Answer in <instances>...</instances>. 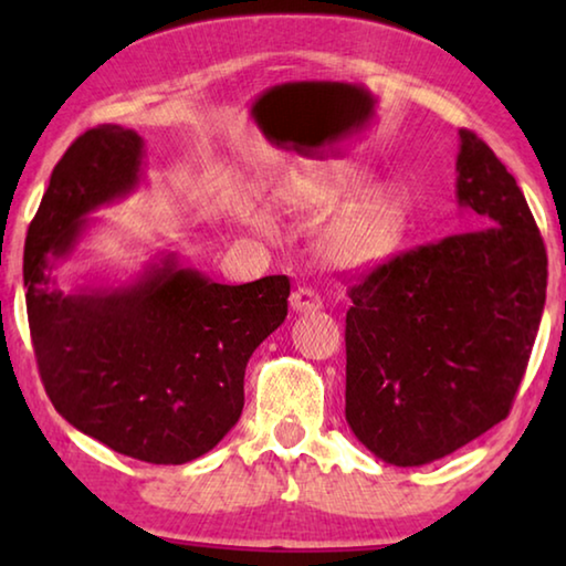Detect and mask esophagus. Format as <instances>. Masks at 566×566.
Masks as SVG:
<instances>
[{"label": "esophagus", "mask_w": 566, "mask_h": 566, "mask_svg": "<svg viewBox=\"0 0 566 566\" xmlns=\"http://www.w3.org/2000/svg\"><path fill=\"white\" fill-rule=\"evenodd\" d=\"M290 304H292V310L300 312V314L319 312L322 310V296L314 290H310V286H300V290L292 292Z\"/></svg>", "instance_id": "1"}]
</instances>
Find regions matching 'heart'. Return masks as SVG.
<instances>
[{"label": "heart", "mask_w": 566, "mask_h": 566, "mask_svg": "<svg viewBox=\"0 0 566 566\" xmlns=\"http://www.w3.org/2000/svg\"><path fill=\"white\" fill-rule=\"evenodd\" d=\"M367 177L354 169L292 167L276 205L290 212L332 214L317 239L319 262L334 272L361 274L399 252L409 227V205L399 189L364 187Z\"/></svg>", "instance_id": "1"}]
</instances>
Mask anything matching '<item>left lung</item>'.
Here are the masks:
<instances>
[{
    "label": "left lung",
    "instance_id": "obj_1",
    "mask_svg": "<svg viewBox=\"0 0 566 566\" xmlns=\"http://www.w3.org/2000/svg\"><path fill=\"white\" fill-rule=\"evenodd\" d=\"M457 205L472 232L349 286L347 424L395 467L452 454L510 415L547 300V249L522 189L469 129Z\"/></svg>",
    "mask_w": 566,
    "mask_h": 566
}]
</instances>
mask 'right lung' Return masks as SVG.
Returning <instances> with one entry per match:
<instances>
[{
  "label": "right lung",
  "mask_w": 566,
  "mask_h": 566,
  "mask_svg": "<svg viewBox=\"0 0 566 566\" xmlns=\"http://www.w3.org/2000/svg\"><path fill=\"white\" fill-rule=\"evenodd\" d=\"M145 139L102 124L72 142L27 232V317L54 409L114 452L185 464L222 442L244 407L252 352L286 317L290 280L219 284L159 254L127 284L62 290L90 214L139 187Z\"/></svg>",
  "instance_id": "1"
}]
</instances>
